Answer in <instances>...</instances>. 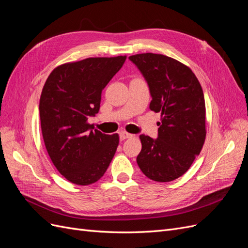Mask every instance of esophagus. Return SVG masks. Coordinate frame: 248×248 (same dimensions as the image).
<instances>
[{"instance_id": "esophagus-1", "label": "esophagus", "mask_w": 248, "mask_h": 248, "mask_svg": "<svg viewBox=\"0 0 248 248\" xmlns=\"http://www.w3.org/2000/svg\"><path fill=\"white\" fill-rule=\"evenodd\" d=\"M131 138H133V134H131V133H128L126 131L120 132V139H121L122 140H126V139H131Z\"/></svg>"}]
</instances>
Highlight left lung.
I'll use <instances>...</instances> for the list:
<instances>
[{
  "label": "left lung",
  "mask_w": 248,
  "mask_h": 248,
  "mask_svg": "<svg viewBox=\"0 0 248 248\" xmlns=\"http://www.w3.org/2000/svg\"><path fill=\"white\" fill-rule=\"evenodd\" d=\"M149 86L150 109L161 112L158 137L140 136V170L157 182H170L188 170L206 139L202 89L189 67L158 54L129 57Z\"/></svg>",
  "instance_id": "8db88e82"
}]
</instances>
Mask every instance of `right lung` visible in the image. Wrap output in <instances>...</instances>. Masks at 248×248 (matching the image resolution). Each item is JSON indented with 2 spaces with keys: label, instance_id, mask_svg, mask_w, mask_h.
Instances as JSON below:
<instances>
[{
  "label": "right lung",
  "instance_id": "1",
  "mask_svg": "<svg viewBox=\"0 0 248 248\" xmlns=\"http://www.w3.org/2000/svg\"><path fill=\"white\" fill-rule=\"evenodd\" d=\"M125 60L119 56L66 63L44 84L39 102L44 144L60 174L73 184L98 181L116 153L118 134L93 130L88 119L99 111L102 90Z\"/></svg>",
  "mask_w": 248,
  "mask_h": 248
}]
</instances>
